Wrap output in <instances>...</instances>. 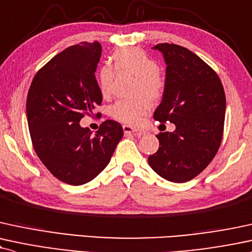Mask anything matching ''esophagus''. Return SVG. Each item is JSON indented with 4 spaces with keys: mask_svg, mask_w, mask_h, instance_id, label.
Instances as JSON below:
<instances>
[{
    "mask_svg": "<svg viewBox=\"0 0 252 252\" xmlns=\"http://www.w3.org/2000/svg\"><path fill=\"white\" fill-rule=\"evenodd\" d=\"M123 131L124 134L129 135V134H138L141 135L142 131L139 129H136V128H132V126H123Z\"/></svg>",
    "mask_w": 252,
    "mask_h": 252,
    "instance_id": "obj_1",
    "label": "esophagus"
}]
</instances>
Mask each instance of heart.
Returning <instances> with one entry per match:
<instances>
[{"mask_svg": "<svg viewBox=\"0 0 252 252\" xmlns=\"http://www.w3.org/2000/svg\"><path fill=\"white\" fill-rule=\"evenodd\" d=\"M114 68L118 71H130L137 75L138 83L136 94H142L150 101H156L164 92V80L158 74V65L143 50L124 49L114 54ZM115 71L110 65L102 66L99 70L98 82L101 92L109 96L113 92ZM150 104L147 99H122L111 107V116L121 122L136 124L141 117L148 113Z\"/></svg>", "mask_w": 252, "mask_h": 252, "instance_id": "b5f03b06", "label": "heart"}]
</instances>
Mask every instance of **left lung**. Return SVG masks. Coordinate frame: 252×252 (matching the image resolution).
Here are the masks:
<instances>
[{
  "instance_id": "8db88e82",
  "label": "left lung",
  "mask_w": 252,
  "mask_h": 252,
  "mask_svg": "<svg viewBox=\"0 0 252 252\" xmlns=\"http://www.w3.org/2000/svg\"><path fill=\"white\" fill-rule=\"evenodd\" d=\"M166 64L162 101L156 121L174 123L172 132H160L157 153L148 162L166 181L183 183L196 177L213 160L222 142L225 94L220 77L192 51L160 43Z\"/></svg>"
}]
</instances>
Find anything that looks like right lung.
<instances>
[{"instance_id": "1", "label": "right lung", "mask_w": 252, "mask_h": 252, "mask_svg": "<svg viewBox=\"0 0 252 252\" xmlns=\"http://www.w3.org/2000/svg\"><path fill=\"white\" fill-rule=\"evenodd\" d=\"M102 47L82 42L57 54L35 75L27 97V120L38 158L64 183L82 186L104 170L123 128L104 121L96 134L82 128L84 115L101 105L95 72Z\"/></svg>"}]
</instances>
